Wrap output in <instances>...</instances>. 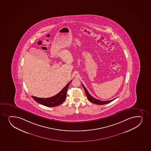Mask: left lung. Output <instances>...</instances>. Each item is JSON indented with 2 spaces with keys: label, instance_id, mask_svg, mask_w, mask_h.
Returning <instances> with one entry per match:
<instances>
[{
  "label": "left lung",
  "instance_id": "left-lung-1",
  "mask_svg": "<svg viewBox=\"0 0 151 151\" xmlns=\"http://www.w3.org/2000/svg\"><path fill=\"white\" fill-rule=\"evenodd\" d=\"M82 85L83 88H84V90H85L87 98H88V99L89 101H90V102L93 103L98 104V105H104V104L109 103L111 102H112V101H113V100H114L115 99H116V98H115V99H113V100H111L106 101H105L99 100H98V99H95V98L92 97V96H91L90 94L88 93V91H87V89L85 88V86H83V83H82Z\"/></svg>",
  "mask_w": 151,
  "mask_h": 151
}]
</instances>
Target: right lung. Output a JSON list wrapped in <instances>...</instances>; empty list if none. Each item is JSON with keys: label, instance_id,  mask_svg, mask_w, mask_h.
Masks as SVG:
<instances>
[{"label": "right lung", "instance_id": "right-lung-1", "mask_svg": "<svg viewBox=\"0 0 151 151\" xmlns=\"http://www.w3.org/2000/svg\"><path fill=\"white\" fill-rule=\"evenodd\" d=\"M71 81H72L69 82L60 92L53 97L47 98H41L32 96V97L36 102L42 105H43L44 106L47 107H54L58 106L60 104H62L66 99L67 90Z\"/></svg>", "mask_w": 151, "mask_h": 151}]
</instances>
